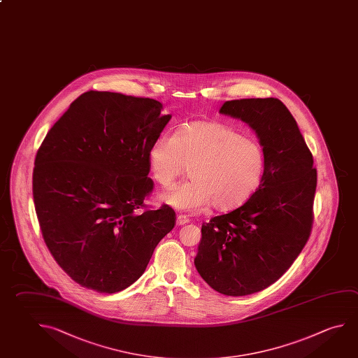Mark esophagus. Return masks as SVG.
Instances as JSON below:
<instances>
[{"instance_id": "34e87169", "label": "esophagus", "mask_w": 358, "mask_h": 358, "mask_svg": "<svg viewBox=\"0 0 358 358\" xmlns=\"http://www.w3.org/2000/svg\"><path fill=\"white\" fill-rule=\"evenodd\" d=\"M187 222H189V219H188L186 215H177V225H185V224H187Z\"/></svg>"}]
</instances>
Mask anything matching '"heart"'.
I'll list each match as a JSON object with an SVG mask.
<instances>
[{"mask_svg": "<svg viewBox=\"0 0 358 358\" xmlns=\"http://www.w3.org/2000/svg\"><path fill=\"white\" fill-rule=\"evenodd\" d=\"M152 176L170 187L189 167L191 181L162 194L180 210H200L213 203L219 211L243 206L263 178L262 145L217 122H192L178 132L159 136L148 152Z\"/></svg>", "mask_w": 358, "mask_h": 358, "instance_id": "obj_1", "label": "heart"}]
</instances>
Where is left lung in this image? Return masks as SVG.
<instances>
[{
  "mask_svg": "<svg viewBox=\"0 0 358 358\" xmlns=\"http://www.w3.org/2000/svg\"><path fill=\"white\" fill-rule=\"evenodd\" d=\"M220 113L257 133L265 166L259 187L243 206L202 224L194 266L216 292L241 296L275 282L307 244L317 170L296 122L279 99L225 101Z\"/></svg>",
  "mask_w": 358,
  "mask_h": 358,
  "instance_id": "obj_1",
  "label": "left lung"
}]
</instances>
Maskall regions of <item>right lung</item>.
Returning a JSON list of instances; mask_svg holds the SVG:
<instances>
[{
  "mask_svg": "<svg viewBox=\"0 0 358 358\" xmlns=\"http://www.w3.org/2000/svg\"><path fill=\"white\" fill-rule=\"evenodd\" d=\"M162 109L150 98L90 90L38 148L32 194L43 238L84 288L108 294L128 288L175 227L167 205L141 211L153 189L148 152L171 120Z\"/></svg>",
  "mask_w": 358,
  "mask_h": 358,
  "instance_id": "obj_1",
  "label": "right lung"
}]
</instances>
